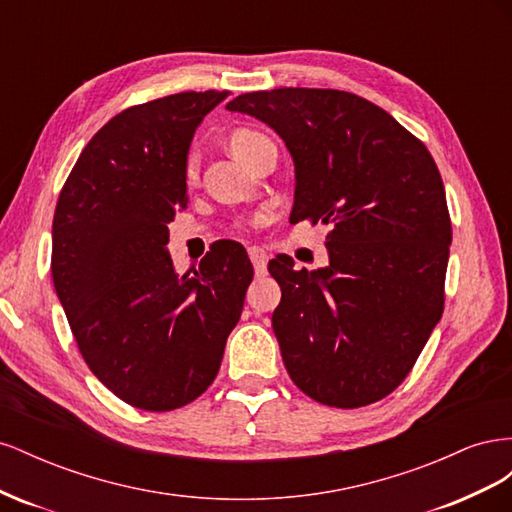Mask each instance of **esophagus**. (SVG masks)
Returning a JSON list of instances; mask_svg holds the SVG:
<instances>
[{
  "label": "esophagus",
  "instance_id": "esophagus-1",
  "mask_svg": "<svg viewBox=\"0 0 512 512\" xmlns=\"http://www.w3.org/2000/svg\"><path fill=\"white\" fill-rule=\"evenodd\" d=\"M247 254H250V260H252L256 275H265L267 273V262H269L267 252L262 250V247L254 245V247H250V250H247Z\"/></svg>",
  "mask_w": 512,
  "mask_h": 512
}]
</instances>
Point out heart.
<instances>
[{"mask_svg": "<svg viewBox=\"0 0 512 512\" xmlns=\"http://www.w3.org/2000/svg\"><path fill=\"white\" fill-rule=\"evenodd\" d=\"M265 145H273L271 138L252 128H237L228 134V149L232 151V156L239 158L241 162H250L254 153ZM198 170H200V160L192 151L188 160H185V179L196 181Z\"/></svg>", "mask_w": 512, "mask_h": 512, "instance_id": "1", "label": "heart"}]
</instances>
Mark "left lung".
Wrapping results in <instances>:
<instances>
[{
  "instance_id": "1",
  "label": "left lung",
  "mask_w": 512,
  "mask_h": 512,
  "mask_svg": "<svg viewBox=\"0 0 512 512\" xmlns=\"http://www.w3.org/2000/svg\"><path fill=\"white\" fill-rule=\"evenodd\" d=\"M226 108L284 138L297 173L290 222L331 226L327 269L269 262L282 286L273 331L292 382L333 408L380 401L406 380L444 309L453 228L436 162L348 91H252Z\"/></svg>"
}]
</instances>
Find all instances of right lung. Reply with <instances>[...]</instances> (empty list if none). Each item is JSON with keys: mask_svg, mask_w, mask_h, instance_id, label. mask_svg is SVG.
Segmentation results:
<instances>
[{"mask_svg": "<svg viewBox=\"0 0 512 512\" xmlns=\"http://www.w3.org/2000/svg\"><path fill=\"white\" fill-rule=\"evenodd\" d=\"M228 91L136 104L94 134L59 192L51 273L94 376L126 404L168 412L220 371L254 269L222 241L177 275L168 224L188 205L185 160L196 126Z\"/></svg>", "mask_w": 512, "mask_h": 512, "instance_id": "add662e5", "label": "right lung"}]
</instances>
